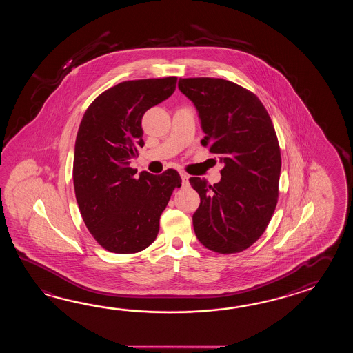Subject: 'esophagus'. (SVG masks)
<instances>
[{
    "instance_id": "esophagus-1",
    "label": "esophagus",
    "mask_w": 353,
    "mask_h": 353,
    "mask_svg": "<svg viewBox=\"0 0 353 353\" xmlns=\"http://www.w3.org/2000/svg\"><path fill=\"white\" fill-rule=\"evenodd\" d=\"M180 176H181V180H183V184H187L189 175L187 173H184V172H180Z\"/></svg>"
}]
</instances>
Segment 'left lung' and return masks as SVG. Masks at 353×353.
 I'll return each instance as SVG.
<instances>
[{
	"label": "left lung",
	"mask_w": 353,
	"mask_h": 353,
	"mask_svg": "<svg viewBox=\"0 0 353 353\" xmlns=\"http://www.w3.org/2000/svg\"><path fill=\"white\" fill-rule=\"evenodd\" d=\"M178 87L199 112L203 146L225 165L217 184L189 179L201 196L193 214L195 236L210 251L237 254L261 237L276 208L278 136L261 101L236 83L180 78Z\"/></svg>",
	"instance_id": "1"
}]
</instances>
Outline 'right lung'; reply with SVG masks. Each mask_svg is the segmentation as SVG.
I'll return each mask as SVG.
<instances>
[{"label":"right lung","instance_id":"1","mask_svg":"<svg viewBox=\"0 0 353 353\" xmlns=\"http://www.w3.org/2000/svg\"><path fill=\"white\" fill-rule=\"evenodd\" d=\"M176 77L119 83L101 93L83 114L75 139L73 184L84 225L113 254L140 252L155 241L159 221L179 173L143 172L130 160L143 148V113L170 97Z\"/></svg>","mask_w":353,"mask_h":353}]
</instances>
